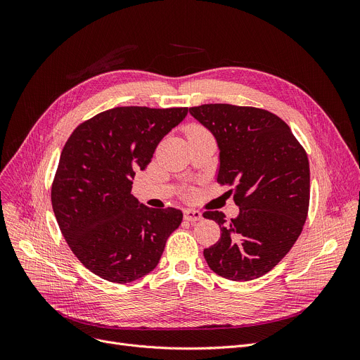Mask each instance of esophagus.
I'll use <instances>...</instances> for the list:
<instances>
[{"label": "esophagus", "instance_id": "obj_1", "mask_svg": "<svg viewBox=\"0 0 360 360\" xmlns=\"http://www.w3.org/2000/svg\"><path fill=\"white\" fill-rule=\"evenodd\" d=\"M184 217H185V220H188V221H198V220H201L202 219V216H201V213L200 212H197V210H191V209H185L184 210Z\"/></svg>", "mask_w": 360, "mask_h": 360}]
</instances>
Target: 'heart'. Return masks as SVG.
<instances>
[{
	"mask_svg": "<svg viewBox=\"0 0 360 360\" xmlns=\"http://www.w3.org/2000/svg\"><path fill=\"white\" fill-rule=\"evenodd\" d=\"M194 131H202V128H200V127H191L190 131H188V132H194Z\"/></svg>",
	"mask_w": 360,
	"mask_h": 360,
	"instance_id": "obj_1",
	"label": "heart"
}]
</instances>
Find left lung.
Wrapping results in <instances>:
<instances>
[{"mask_svg":"<svg viewBox=\"0 0 360 360\" xmlns=\"http://www.w3.org/2000/svg\"><path fill=\"white\" fill-rule=\"evenodd\" d=\"M214 136L220 166L217 182L232 186L239 214L226 221L205 212L221 238L204 250L209 267L233 281L267 274L299 238L309 207V162L289 125L251 106L210 103L190 108Z\"/></svg>","mask_w":360,"mask_h":360,"instance_id":"8db88e82","label":"left lung"}]
</instances>
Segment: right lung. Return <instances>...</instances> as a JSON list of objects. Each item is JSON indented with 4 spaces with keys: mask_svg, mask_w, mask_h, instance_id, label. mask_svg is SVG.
Instances as JSON below:
<instances>
[{
    "mask_svg": "<svg viewBox=\"0 0 360 360\" xmlns=\"http://www.w3.org/2000/svg\"><path fill=\"white\" fill-rule=\"evenodd\" d=\"M188 108L121 106L80 124L52 182V209L74 255L96 276L131 283L153 271L182 212L150 209L131 194L167 132Z\"/></svg>",
    "mask_w": 360,
    "mask_h": 360,
    "instance_id": "1",
    "label": "right lung"
}]
</instances>
